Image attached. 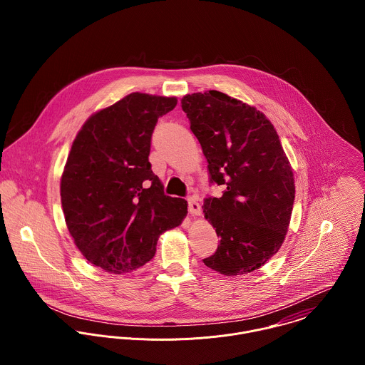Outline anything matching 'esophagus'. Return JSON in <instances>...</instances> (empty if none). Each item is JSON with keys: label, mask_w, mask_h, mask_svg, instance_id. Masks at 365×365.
<instances>
[{"label": "esophagus", "mask_w": 365, "mask_h": 365, "mask_svg": "<svg viewBox=\"0 0 365 365\" xmlns=\"http://www.w3.org/2000/svg\"><path fill=\"white\" fill-rule=\"evenodd\" d=\"M188 212L192 215V216H198L201 215V205L195 201V198H188Z\"/></svg>", "instance_id": "esophagus-1"}]
</instances>
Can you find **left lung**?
<instances>
[{
	"mask_svg": "<svg viewBox=\"0 0 365 365\" xmlns=\"http://www.w3.org/2000/svg\"><path fill=\"white\" fill-rule=\"evenodd\" d=\"M208 161L209 182L225 185L204 201L219 246L204 264L226 275L259 269L281 247L291 220L295 184L272 123L255 106L220 91L181 100Z\"/></svg>",
	"mask_w": 365,
	"mask_h": 365,
	"instance_id": "left-lung-1",
	"label": "left lung"
}]
</instances>
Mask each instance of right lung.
Wrapping results in <instances>:
<instances>
[{
    "instance_id": "1",
    "label": "right lung",
    "mask_w": 365,
    "mask_h": 365,
    "mask_svg": "<svg viewBox=\"0 0 365 365\" xmlns=\"http://www.w3.org/2000/svg\"><path fill=\"white\" fill-rule=\"evenodd\" d=\"M175 97L132 93L91 115L60 182L67 229L81 255L122 274L152 260L158 236L181 225L187 201L164 194L149 163L157 119Z\"/></svg>"
}]
</instances>
